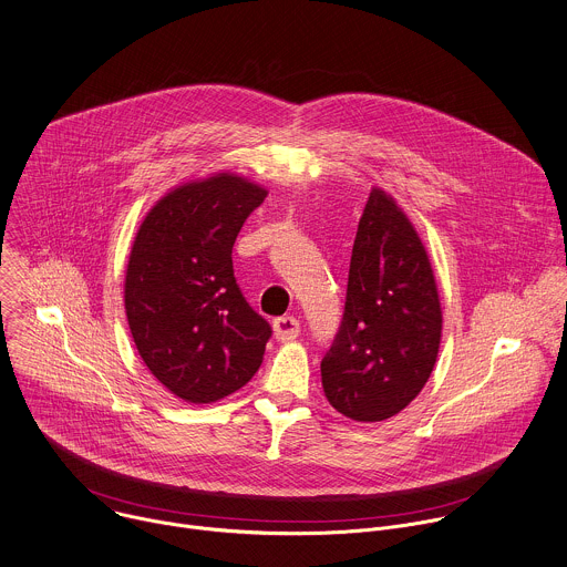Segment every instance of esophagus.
I'll return each mask as SVG.
<instances>
[{"label": "esophagus", "instance_id": "obj_1", "mask_svg": "<svg viewBox=\"0 0 567 567\" xmlns=\"http://www.w3.org/2000/svg\"><path fill=\"white\" fill-rule=\"evenodd\" d=\"M298 333H300V320H296L293 316H282V318L274 320V336H276V340H280V342L296 340Z\"/></svg>", "mask_w": 567, "mask_h": 567}]
</instances>
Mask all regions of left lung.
<instances>
[{
  "mask_svg": "<svg viewBox=\"0 0 567 567\" xmlns=\"http://www.w3.org/2000/svg\"><path fill=\"white\" fill-rule=\"evenodd\" d=\"M440 338L426 249L395 200L373 189L353 243L342 322L320 362L329 404L355 422L398 415L429 382Z\"/></svg>",
  "mask_w": 567,
  "mask_h": 567,
  "instance_id": "8db88e82",
  "label": "left lung"
}]
</instances>
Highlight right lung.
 <instances>
[{
	"label": "right lung",
	"mask_w": 567,
	"mask_h": 567,
	"mask_svg": "<svg viewBox=\"0 0 567 567\" xmlns=\"http://www.w3.org/2000/svg\"><path fill=\"white\" fill-rule=\"evenodd\" d=\"M265 196L231 174L187 183L150 209L134 238L127 324L145 367L185 402L231 395L260 369L271 327L245 300L231 247Z\"/></svg>",
	"instance_id": "add662e5"
}]
</instances>
